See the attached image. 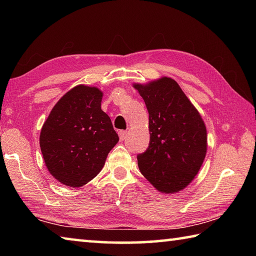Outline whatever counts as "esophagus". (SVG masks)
Here are the masks:
<instances>
[{
	"mask_svg": "<svg viewBox=\"0 0 256 256\" xmlns=\"http://www.w3.org/2000/svg\"><path fill=\"white\" fill-rule=\"evenodd\" d=\"M118 136H120V140L124 141L125 138H126L128 132H126V131H120V132H118Z\"/></svg>",
	"mask_w": 256,
	"mask_h": 256,
	"instance_id": "34e87169",
	"label": "esophagus"
}]
</instances>
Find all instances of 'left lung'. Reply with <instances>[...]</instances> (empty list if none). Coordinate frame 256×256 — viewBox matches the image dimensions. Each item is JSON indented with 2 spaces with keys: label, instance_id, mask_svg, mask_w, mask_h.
<instances>
[{
  "label": "left lung",
  "instance_id": "1",
  "mask_svg": "<svg viewBox=\"0 0 256 256\" xmlns=\"http://www.w3.org/2000/svg\"><path fill=\"white\" fill-rule=\"evenodd\" d=\"M133 86L149 112V146L138 154L141 174L159 192H180L194 180L206 158V124L172 78Z\"/></svg>",
  "mask_w": 256,
  "mask_h": 256
}]
</instances>
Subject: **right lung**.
Returning <instances> with one entry per match:
<instances>
[{
	"label": "right lung",
	"mask_w": 256,
	"mask_h": 256,
	"mask_svg": "<svg viewBox=\"0 0 256 256\" xmlns=\"http://www.w3.org/2000/svg\"><path fill=\"white\" fill-rule=\"evenodd\" d=\"M102 92L79 84L56 102L40 131V144L50 175L71 188L94 178L118 142L112 120L102 110Z\"/></svg>",
	"instance_id": "add662e5"
}]
</instances>
